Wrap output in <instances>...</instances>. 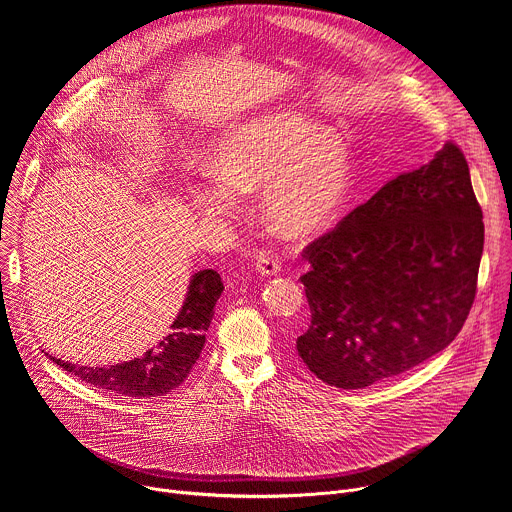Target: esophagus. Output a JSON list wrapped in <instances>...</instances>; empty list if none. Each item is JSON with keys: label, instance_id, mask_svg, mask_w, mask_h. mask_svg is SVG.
Instances as JSON below:
<instances>
[{"label": "esophagus", "instance_id": "1", "mask_svg": "<svg viewBox=\"0 0 512 512\" xmlns=\"http://www.w3.org/2000/svg\"><path fill=\"white\" fill-rule=\"evenodd\" d=\"M255 269H257V273L269 277V275H277L281 271V263L273 255H259Z\"/></svg>", "mask_w": 512, "mask_h": 512}]
</instances>
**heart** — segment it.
<instances>
[{"instance_id":"b5f03b06","label":"heart","mask_w":512,"mask_h":512,"mask_svg":"<svg viewBox=\"0 0 512 512\" xmlns=\"http://www.w3.org/2000/svg\"><path fill=\"white\" fill-rule=\"evenodd\" d=\"M218 182L194 190L196 208L221 218L237 214L239 194L261 188L265 221L285 237H310L330 225L350 188V162L340 137L302 115H269L239 127L214 154Z\"/></svg>"}]
</instances>
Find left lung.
Returning <instances> with one entry per match:
<instances>
[{
  "instance_id": "left-lung-1",
  "label": "left lung",
  "mask_w": 512,
  "mask_h": 512,
  "mask_svg": "<svg viewBox=\"0 0 512 512\" xmlns=\"http://www.w3.org/2000/svg\"><path fill=\"white\" fill-rule=\"evenodd\" d=\"M482 249L468 162L448 141L304 249L312 322L298 354L318 379L348 391L417 367L462 330Z\"/></svg>"
}]
</instances>
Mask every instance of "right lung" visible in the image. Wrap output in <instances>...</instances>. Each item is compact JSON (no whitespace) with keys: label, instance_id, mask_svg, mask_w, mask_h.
I'll return each instance as SVG.
<instances>
[{"label":"right lung","instance_id":"right-lung-1","mask_svg":"<svg viewBox=\"0 0 512 512\" xmlns=\"http://www.w3.org/2000/svg\"><path fill=\"white\" fill-rule=\"evenodd\" d=\"M223 281L214 269H202L192 275L182 310L170 326V332L139 358L113 364V367H77L60 358L52 360L79 377L81 381L133 399H152L168 395L180 387L198 360L206 330L214 316V304L223 294Z\"/></svg>","mask_w":512,"mask_h":512}]
</instances>
